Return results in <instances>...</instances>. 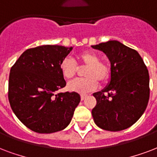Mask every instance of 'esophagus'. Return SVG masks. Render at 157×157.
<instances>
[{
    "instance_id": "obj_1",
    "label": "esophagus",
    "mask_w": 157,
    "mask_h": 157,
    "mask_svg": "<svg viewBox=\"0 0 157 157\" xmlns=\"http://www.w3.org/2000/svg\"><path fill=\"white\" fill-rule=\"evenodd\" d=\"M87 97V94H81L80 95V98H81V100H83Z\"/></svg>"
}]
</instances>
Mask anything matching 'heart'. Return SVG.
I'll return each mask as SVG.
<instances>
[{
    "label": "heart",
    "instance_id": "b5f03b06",
    "mask_svg": "<svg viewBox=\"0 0 157 157\" xmlns=\"http://www.w3.org/2000/svg\"><path fill=\"white\" fill-rule=\"evenodd\" d=\"M99 56L95 52L84 51L76 56V63L72 59L65 58L59 63L61 74L67 79L72 78L78 71V65H85L84 78H76L68 83V89L78 94H85L94 90L98 82L102 83L110 78L111 70L107 63L99 60Z\"/></svg>",
    "mask_w": 157,
    "mask_h": 157
}]
</instances>
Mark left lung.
I'll return each mask as SVG.
<instances>
[{
	"label": "left lung",
	"mask_w": 157,
	"mask_h": 157,
	"mask_svg": "<svg viewBox=\"0 0 157 157\" xmlns=\"http://www.w3.org/2000/svg\"><path fill=\"white\" fill-rule=\"evenodd\" d=\"M111 63L110 83L94 93V122L103 130L118 132L130 128L147 108L150 97L149 74L138 52L117 40L92 45Z\"/></svg>",
	"instance_id": "8db88e82"
}]
</instances>
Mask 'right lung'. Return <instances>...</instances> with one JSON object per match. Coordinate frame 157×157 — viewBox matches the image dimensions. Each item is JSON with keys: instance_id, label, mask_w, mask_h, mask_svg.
<instances>
[{"instance_id": "add662e5", "label": "right lung", "mask_w": 157, "mask_h": 157, "mask_svg": "<svg viewBox=\"0 0 157 157\" xmlns=\"http://www.w3.org/2000/svg\"><path fill=\"white\" fill-rule=\"evenodd\" d=\"M72 49L61 45L28 49L10 69L8 98L11 109L35 132L64 129L79 103L80 95L75 92L55 94L66 85L59 63Z\"/></svg>"}]
</instances>
